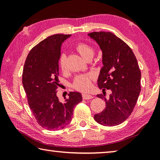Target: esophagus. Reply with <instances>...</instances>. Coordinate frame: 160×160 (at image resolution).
<instances>
[{"label":"esophagus","instance_id":"esophagus-1","mask_svg":"<svg viewBox=\"0 0 160 160\" xmlns=\"http://www.w3.org/2000/svg\"><path fill=\"white\" fill-rule=\"evenodd\" d=\"M93 98V96L89 94H82V99H90Z\"/></svg>","mask_w":160,"mask_h":160}]
</instances>
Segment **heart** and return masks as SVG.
Wrapping results in <instances>:
<instances>
[{
	"instance_id": "b5f03b06",
	"label": "heart",
	"mask_w": 160,
	"mask_h": 160,
	"mask_svg": "<svg viewBox=\"0 0 160 160\" xmlns=\"http://www.w3.org/2000/svg\"><path fill=\"white\" fill-rule=\"evenodd\" d=\"M77 51L80 53L84 58H88L92 56V57L94 50L92 47L84 42H80L76 44ZM58 64L62 70H65L67 68L66 64V56L65 53H61L58 60ZM93 79L92 75L84 74L78 75L74 80L75 88L80 91H88L91 88L92 80Z\"/></svg>"
}]
</instances>
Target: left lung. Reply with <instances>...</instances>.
Returning a JSON list of instances; mask_svg holds the SVG:
<instances>
[{"label": "left lung", "instance_id": "obj_1", "mask_svg": "<svg viewBox=\"0 0 160 160\" xmlns=\"http://www.w3.org/2000/svg\"><path fill=\"white\" fill-rule=\"evenodd\" d=\"M95 40L102 51L104 66L100 70L97 85L103 94L106 89L112 94L104 98L106 107L94 116L97 123L104 126H117L131 114L141 90V72L136 57L129 46L109 32H94L88 34Z\"/></svg>", "mask_w": 160, "mask_h": 160}]
</instances>
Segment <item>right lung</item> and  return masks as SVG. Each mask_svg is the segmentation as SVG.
<instances>
[{
    "label": "right lung",
    "instance_id": "right-lung-1",
    "mask_svg": "<svg viewBox=\"0 0 160 160\" xmlns=\"http://www.w3.org/2000/svg\"><path fill=\"white\" fill-rule=\"evenodd\" d=\"M70 34H54L29 51L22 72V85L29 108L37 123L47 130H58L70 123L75 105L82 101L77 92L61 102L56 95L59 85L61 47Z\"/></svg>",
    "mask_w": 160,
    "mask_h": 160
}]
</instances>
